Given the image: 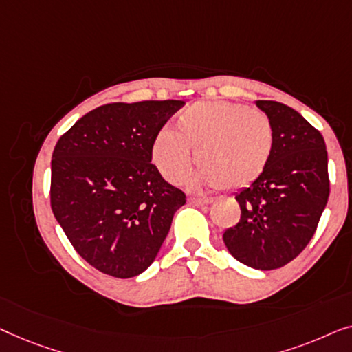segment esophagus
Segmentation results:
<instances>
[{
    "label": "esophagus",
    "mask_w": 352,
    "mask_h": 352,
    "mask_svg": "<svg viewBox=\"0 0 352 352\" xmlns=\"http://www.w3.org/2000/svg\"><path fill=\"white\" fill-rule=\"evenodd\" d=\"M212 202V199L209 197H190V204L192 206H209Z\"/></svg>",
    "instance_id": "1"
}]
</instances>
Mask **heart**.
I'll return each mask as SVG.
<instances>
[{
	"label": "heart",
	"instance_id": "heart-1",
	"mask_svg": "<svg viewBox=\"0 0 352 352\" xmlns=\"http://www.w3.org/2000/svg\"><path fill=\"white\" fill-rule=\"evenodd\" d=\"M178 132L162 129L153 142V162L170 183L190 170L192 151L201 167L192 186L237 190L254 183L270 164L274 131L270 118L242 103L197 102L177 121Z\"/></svg>",
	"mask_w": 352,
	"mask_h": 352
}]
</instances>
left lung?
<instances>
[{
  "instance_id": "left-lung-1",
  "label": "left lung",
  "mask_w": 352,
  "mask_h": 352,
  "mask_svg": "<svg viewBox=\"0 0 352 352\" xmlns=\"http://www.w3.org/2000/svg\"><path fill=\"white\" fill-rule=\"evenodd\" d=\"M270 118L274 148L266 170L236 195L241 220L223 232L237 261L270 271L298 256L314 236L329 201L324 137L294 108L256 100Z\"/></svg>"
}]
</instances>
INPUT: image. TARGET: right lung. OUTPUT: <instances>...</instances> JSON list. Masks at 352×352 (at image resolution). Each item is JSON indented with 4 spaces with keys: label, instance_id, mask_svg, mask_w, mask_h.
Listing matches in <instances>:
<instances>
[{
    "label": "right lung",
    "instance_id": "obj_1",
    "mask_svg": "<svg viewBox=\"0 0 352 352\" xmlns=\"http://www.w3.org/2000/svg\"><path fill=\"white\" fill-rule=\"evenodd\" d=\"M182 100L108 103L58 138L51 162V207L89 265L127 279L160 252L185 192L151 164L157 132Z\"/></svg>",
    "mask_w": 352,
    "mask_h": 352
}]
</instances>
